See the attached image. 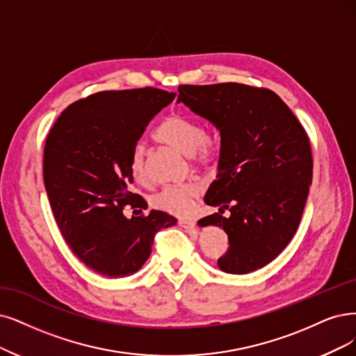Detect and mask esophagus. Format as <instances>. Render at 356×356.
<instances>
[{"label": "esophagus", "mask_w": 356, "mask_h": 356, "mask_svg": "<svg viewBox=\"0 0 356 356\" xmlns=\"http://www.w3.org/2000/svg\"><path fill=\"white\" fill-rule=\"evenodd\" d=\"M179 225L183 227V229H189V230H196V225H195V221H192V220H179Z\"/></svg>", "instance_id": "34e87169"}]
</instances>
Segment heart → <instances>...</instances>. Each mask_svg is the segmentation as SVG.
Returning a JSON list of instances; mask_svg holds the SVG:
<instances>
[{"label": "heart", "instance_id": "heart-1", "mask_svg": "<svg viewBox=\"0 0 356 356\" xmlns=\"http://www.w3.org/2000/svg\"><path fill=\"white\" fill-rule=\"evenodd\" d=\"M155 139L168 145L183 154L191 156L192 163L200 170L214 168L221 156L220 139L205 131V129L185 114H170L155 130ZM130 173L136 180L145 177V147L136 143L130 154ZM201 195V188L196 183L170 185L152 195L151 204L154 208L176 217H186L191 214L195 201Z\"/></svg>", "mask_w": 356, "mask_h": 356}]
</instances>
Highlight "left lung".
<instances>
[{
    "label": "left lung",
    "mask_w": 356,
    "mask_h": 356,
    "mask_svg": "<svg viewBox=\"0 0 356 356\" xmlns=\"http://www.w3.org/2000/svg\"><path fill=\"white\" fill-rule=\"evenodd\" d=\"M177 102L211 122L221 138L218 175L205 204L221 207L200 226L227 233L220 270L248 274L277 257L295 236L312 181L304 126L271 89L243 83L180 85ZM231 211L229 219L220 214Z\"/></svg>",
    "instance_id": "left-lung-1"
}]
</instances>
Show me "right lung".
<instances>
[{
    "mask_svg": "<svg viewBox=\"0 0 356 356\" xmlns=\"http://www.w3.org/2000/svg\"><path fill=\"white\" fill-rule=\"evenodd\" d=\"M175 97L151 86L97 92L70 104L47 136L44 183L57 226L73 254L107 277L136 273L156 232L176 225L164 211L123 214L147 204L129 191L131 149Z\"/></svg>",
    "mask_w": 356,
    "mask_h": 356,
    "instance_id": "add662e5",
    "label": "right lung"
}]
</instances>
